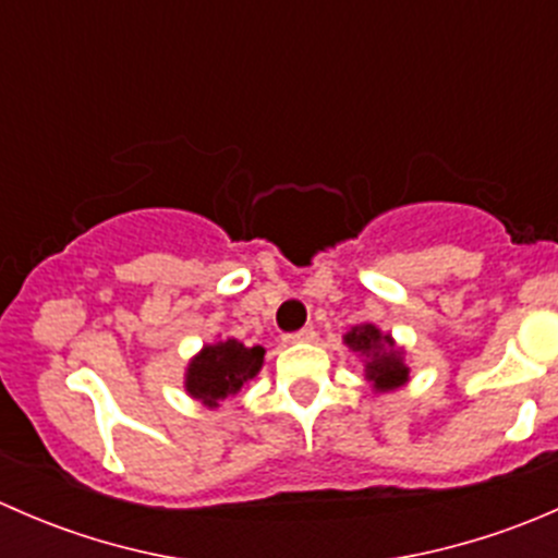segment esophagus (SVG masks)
I'll return each mask as SVG.
<instances>
[{
	"instance_id": "1",
	"label": "esophagus",
	"mask_w": 558,
	"mask_h": 558,
	"mask_svg": "<svg viewBox=\"0 0 558 558\" xmlns=\"http://www.w3.org/2000/svg\"><path fill=\"white\" fill-rule=\"evenodd\" d=\"M283 340L286 342H311V340H315V329L313 326H302L300 331H289Z\"/></svg>"
}]
</instances>
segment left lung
I'll return each mask as SVG.
<instances>
[{
	"mask_svg": "<svg viewBox=\"0 0 558 558\" xmlns=\"http://www.w3.org/2000/svg\"><path fill=\"white\" fill-rule=\"evenodd\" d=\"M345 342L353 348V351H362L367 356H373V362L367 364V378L373 380L375 388L380 391H388V388H397L408 380V367L402 364L397 351H384L388 345L391 348V340L380 335L373 324L356 326L353 331H348Z\"/></svg>",
	"mask_w": 558,
	"mask_h": 558,
	"instance_id": "obj_1",
	"label": "left lung"
}]
</instances>
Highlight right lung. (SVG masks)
Instances as JSON below:
<instances>
[{"label":"right lung","instance_id":"1","mask_svg":"<svg viewBox=\"0 0 558 558\" xmlns=\"http://www.w3.org/2000/svg\"><path fill=\"white\" fill-rule=\"evenodd\" d=\"M264 348H245L243 342L227 340L218 345H207L194 362L189 364L185 388L191 397L199 399L207 408H216L229 393L240 391L245 380L262 369Z\"/></svg>","mask_w":558,"mask_h":558}]
</instances>
